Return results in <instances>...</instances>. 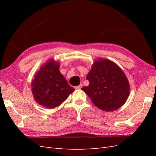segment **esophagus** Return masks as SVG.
I'll return each instance as SVG.
<instances>
[{
  "mask_svg": "<svg viewBox=\"0 0 156 156\" xmlns=\"http://www.w3.org/2000/svg\"><path fill=\"white\" fill-rule=\"evenodd\" d=\"M82 87H83V84H79V85H78V86H77V87H75V88L77 89V90H79V89H81Z\"/></svg>",
  "mask_w": 156,
  "mask_h": 156,
  "instance_id": "obj_1",
  "label": "esophagus"
}]
</instances>
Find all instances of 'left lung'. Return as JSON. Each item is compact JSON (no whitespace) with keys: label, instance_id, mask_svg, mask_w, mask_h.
I'll return each instance as SVG.
<instances>
[{"label":"left lung","instance_id":"8db88e82","mask_svg":"<svg viewBox=\"0 0 156 156\" xmlns=\"http://www.w3.org/2000/svg\"><path fill=\"white\" fill-rule=\"evenodd\" d=\"M87 79L88 87L81 89L98 108L105 111L116 110L129 95V82L120 67L107 59L94 62Z\"/></svg>","mask_w":156,"mask_h":156}]
</instances>
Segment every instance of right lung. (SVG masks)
Listing matches in <instances>:
<instances>
[{"instance_id": "1", "label": "right lung", "mask_w": 156, "mask_h": 156, "mask_svg": "<svg viewBox=\"0 0 156 156\" xmlns=\"http://www.w3.org/2000/svg\"><path fill=\"white\" fill-rule=\"evenodd\" d=\"M59 66L58 63L50 60L42 66L32 82V91L36 101L46 108L58 107L74 91L60 73Z\"/></svg>"}]
</instances>
